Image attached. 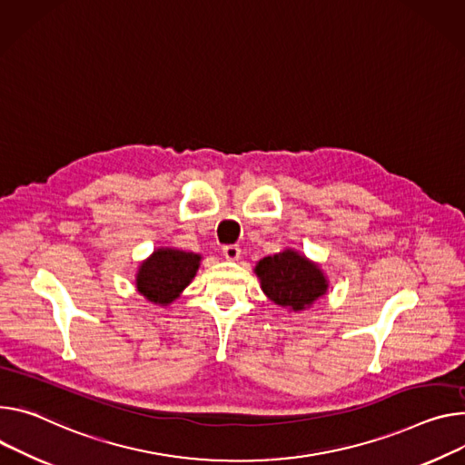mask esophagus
I'll return each instance as SVG.
<instances>
[{
	"label": "esophagus",
	"instance_id": "1",
	"mask_svg": "<svg viewBox=\"0 0 465 465\" xmlns=\"http://www.w3.org/2000/svg\"><path fill=\"white\" fill-rule=\"evenodd\" d=\"M223 254L228 262H237L241 258V248L237 244H228L223 248Z\"/></svg>",
	"mask_w": 465,
	"mask_h": 465
}]
</instances>
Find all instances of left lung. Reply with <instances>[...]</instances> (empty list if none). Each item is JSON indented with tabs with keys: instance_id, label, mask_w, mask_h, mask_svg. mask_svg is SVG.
Segmentation results:
<instances>
[{
	"instance_id": "obj_1",
	"label": "left lung",
	"mask_w": 465,
	"mask_h": 465,
	"mask_svg": "<svg viewBox=\"0 0 465 465\" xmlns=\"http://www.w3.org/2000/svg\"><path fill=\"white\" fill-rule=\"evenodd\" d=\"M254 272L267 297L294 313L312 308L324 297L330 285L321 265L294 248L260 260Z\"/></svg>"
}]
</instances>
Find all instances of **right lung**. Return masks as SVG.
<instances>
[{"instance_id":"1","label":"right lung","mask_w":465,"mask_h":465,"mask_svg":"<svg viewBox=\"0 0 465 465\" xmlns=\"http://www.w3.org/2000/svg\"><path fill=\"white\" fill-rule=\"evenodd\" d=\"M202 256L194 252L161 246L141 262L135 274V287L139 294L155 304H173L183 289L193 282L200 269Z\"/></svg>"}]
</instances>
